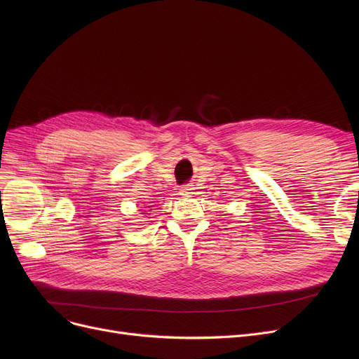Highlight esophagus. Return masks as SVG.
Instances as JSON below:
<instances>
[{"instance_id": "esophagus-1", "label": "esophagus", "mask_w": 359, "mask_h": 359, "mask_svg": "<svg viewBox=\"0 0 359 359\" xmlns=\"http://www.w3.org/2000/svg\"><path fill=\"white\" fill-rule=\"evenodd\" d=\"M194 191H195V187H194L192 184H184V186L180 187V195H183V196H191V195L195 194Z\"/></svg>"}]
</instances>
